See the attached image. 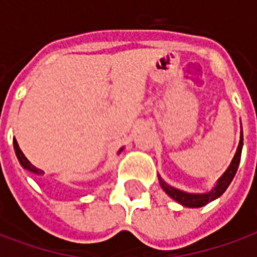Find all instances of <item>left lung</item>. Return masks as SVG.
I'll use <instances>...</instances> for the list:
<instances>
[{
  "label": "left lung",
  "mask_w": 257,
  "mask_h": 257,
  "mask_svg": "<svg viewBox=\"0 0 257 257\" xmlns=\"http://www.w3.org/2000/svg\"><path fill=\"white\" fill-rule=\"evenodd\" d=\"M242 146H243V134H242V126H241V135H239V143H238L237 151L234 154V158L230 162V165L226 169V172L221 175L220 178L216 180L215 186L206 191V193H187V191H183V190L176 189L171 184H168L164 179L158 175V182H160V186L161 189L165 191V193L173 199L176 201L178 204L183 205V206H187V208H201L204 205L209 204L212 201H215L216 198H219L221 194L224 193L227 190V187L230 186V183L232 182V179L237 173L238 165H239V161H241V153H242Z\"/></svg>",
  "instance_id": "1"
}]
</instances>
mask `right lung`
I'll use <instances>...</instances> for the list:
<instances>
[{
	"instance_id": "add662e5",
	"label": "right lung",
	"mask_w": 257,
	"mask_h": 257,
	"mask_svg": "<svg viewBox=\"0 0 257 257\" xmlns=\"http://www.w3.org/2000/svg\"><path fill=\"white\" fill-rule=\"evenodd\" d=\"M14 147H15V153H16V157H18V160H19V164L23 167V169H26V171H29V172H31L33 175H44V171H41V169H38V168H36L33 164H31L27 158H26V156L23 154V151L20 150L19 145H18V142H16V139L14 138ZM123 150V147H121L119 150H118L117 154H119L121 151Z\"/></svg>"
}]
</instances>
